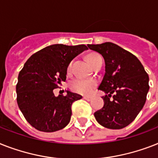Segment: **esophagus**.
I'll return each mask as SVG.
<instances>
[{"mask_svg": "<svg viewBox=\"0 0 158 158\" xmlns=\"http://www.w3.org/2000/svg\"><path fill=\"white\" fill-rule=\"evenodd\" d=\"M83 99H85L86 101H92V97H83Z\"/></svg>", "mask_w": 158, "mask_h": 158, "instance_id": "1", "label": "esophagus"}]
</instances>
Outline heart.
Segmentation results:
<instances>
[{
    "instance_id": "obj_1",
    "label": "heart",
    "mask_w": 158,
    "mask_h": 158,
    "mask_svg": "<svg viewBox=\"0 0 158 158\" xmlns=\"http://www.w3.org/2000/svg\"><path fill=\"white\" fill-rule=\"evenodd\" d=\"M100 55L97 53H90L88 55L87 60L88 63L92 65V61L97 57ZM70 68V65L69 66V69ZM97 86V81L94 79H83V78H77L70 83V88L75 92L79 93L82 95L91 94Z\"/></svg>"
}]
</instances>
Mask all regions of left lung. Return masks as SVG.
Returning a JSON list of instances; mask_svg holds the SVG:
<instances>
[{
	"label": "left lung",
	"instance_id": "8db88e82",
	"mask_svg": "<svg viewBox=\"0 0 158 158\" xmlns=\"http://www.w3.org/2000/svg\"><path fill=\"white\" fill-rule=\"evenodd\" d=\"M104 57L106 72L98 89L104 106L94 113L98 123L122 129L131 123L143 109L149 90L148 74L135 55L111 42L88 44Z\"/></svg>",
	"mask_w": 158,
	"mask_h": 158
}]
</instances>
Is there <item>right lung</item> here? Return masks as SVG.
<instances>
[{"label": "right lung", "mask_w": 158, "mask_h": 158, "mask_svg": "<svg viewBox=\"0 0 158 158\" xmlns=\"http://www.w3.org/2000/svg\"><path fill=\"white\" fill-rule=\"evenodd\" d=\"M84 44L47 46L31 56L19 72L17 102L26 120L37 130L53 132L70 123L71 105L82 96L70 91L55 97L53 89L66 80L70 61L85 50Z\"/></svg>", "instance_id": "right-lung-1"}]
</instances>
